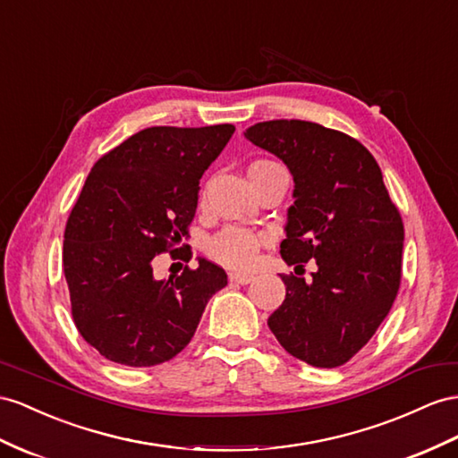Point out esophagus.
<instances>
[{
  "label": "esophagus",
  "mask_w": 458,
  "mask_h": 458,
  "mask_svg": "<svg viewBox=\"0 0 458 458\" xmlns=\"http://www.w3.org/2000/svg\"><path fill=\"white\" fill-rule=\"evenodd\" d=\"M230 280H232V283H236V284H250L251 280H253V275H245V273H232V275H230Z\"/></svg>",
  "instance_id": "1"
}]
</instances>
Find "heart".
Wrapping results in <instances>:
<instances>
[{"label":"heart","instance_id":"1","mask_svg":"<svg viewBox=\"0 0 458 458\" xmlns=\"http://www.w3.org/2000/svg\"><path fill=\"white\" fill-rule=\"evenodd\" d=\"M265 164L273 162H253L250 170L265 166ZM263 236L253 230L240 228V226H228L220 230L216 236L208 242V255L220 265L230 267V268H250L255 259L257 251H259Z\"/></svg>","mask_w":458,"mask_h":458}]
</instances>
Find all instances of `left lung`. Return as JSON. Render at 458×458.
<instances>
[{
  "mask_svg": "<svg viewBox=\"0 0 458 458\" xmlns=\"http://www.w3.org/2000/svg\"><path fill=\"white\" fill-rule=\"evenodd\" d=\"M243 135L294 178L280 255L318 263L311 283L283 276L286 298L268 329L313 368L343 366L377 331L401 284L404 228L379 164L356 139L313 122H261Z\"/></svg>",
  "mask_w": 458,
  "mask_h": 458,
  "instance_id": "obj_1",
  "label": "left lung"
}]
</instances>
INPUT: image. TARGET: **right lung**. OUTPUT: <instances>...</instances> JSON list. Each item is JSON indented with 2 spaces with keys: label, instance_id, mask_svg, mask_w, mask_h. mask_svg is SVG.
Listing matches in <instances>:
<instances>
[{
  "label": "right lung",
  "instance_id": "obj_1",
  "mask_svg": "<svg viewBox=\"0 0 458 458\" xmlns=\"http://www.w3.org/2000/svg\"><path fill=\"white\" fill-rule=\"evenodd\" d=\"M233 131L147 127L92 166L65 226L64 273L77 329L106 360L129 368L172 360L228 284L203 257L168 280L155 278L152 259L187 236L199 180Z\"/></svg>",
  "mask_w": 458,
  "mask_h": 458
}]
</instances>
